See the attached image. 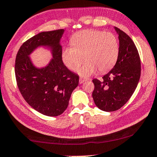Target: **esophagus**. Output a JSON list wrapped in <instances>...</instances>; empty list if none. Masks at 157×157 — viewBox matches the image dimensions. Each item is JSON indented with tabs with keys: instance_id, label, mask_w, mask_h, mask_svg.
<instances>
[{
	"instance_id": "obj_1",
	"label": "esophagus",
	"mask_w": 157,
	"mask_h": 157,
	"mask_svg": "<svg viewBox=\"0 0 157 157\" xmlns=\"http://www.w3.org/2000/svg\"><path fill=\"white\" fill-rule=\"evenodd\" d=\"M87 80H85V79H83V78H80V80H79V82H80V84H82L84 82H85Z\"/></svg>"
}]
</instances>
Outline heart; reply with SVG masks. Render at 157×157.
<instances>
[{"mask_svg": "<svg viewBox=\"0 0 157 157\" xmlns=\"http://www.w3.org/2000/svg\"><path fill=\"white\" fill-rule=\"evenodd\" d=\"M72 47H65L62 52L64 65L71 71L79 69L81 77H87L97 70L104 73L111 70L119 55V43L116 36L110 32L88 29L76 33L71 39Z\"/></svg>", "mask_w": 157, "mask_h": 157, "instance_id": "heart-1", "label": "heart"}]
</instances>
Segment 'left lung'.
I'll return each mask as SVG.
<instances>
[{
	"instance_id": "1",
	"label": "left lung",
	"mask_w": 157,
	"mask_h": 157,
	"mask_svg": "<svg viewBox=\"0 0 157 157\" xmlns=\"http://www.w3.org/2000/svg\"><path fill=\"white\" fill-rule=\"evenodd\" d=\"M118 34L119 55L114 67L100 81L93 80L94 102L106 112L124 106L134 93L141 76V60L137 48L128 35L115 27Z\"/></svg>"
}]
</instances>
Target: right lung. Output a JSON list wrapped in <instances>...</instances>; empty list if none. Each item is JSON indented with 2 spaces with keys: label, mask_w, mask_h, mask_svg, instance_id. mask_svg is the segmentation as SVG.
<instances>
[{
  "label": "right lung",
  "mask_w": 157,
  "mask_h": 157,
  "mask_svg": "<svg viewBox=\"0 0 157 157\" xmlns=\"http://www.w3.org/2000/svg\"><path fill=\"white\" fill-rule=\"evenodd\" d=\"M64 29L44 31L21 46L16 54V82L24 100L33 109L47 116L61 115L67 108L79 76L69 70L62 59L60 39ZM39 45L51 49L53 59L47 66L36 68L28 56Z\"/></svg>",
  "instance_id": "add662e5"
}]
</instances>
